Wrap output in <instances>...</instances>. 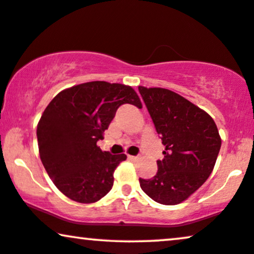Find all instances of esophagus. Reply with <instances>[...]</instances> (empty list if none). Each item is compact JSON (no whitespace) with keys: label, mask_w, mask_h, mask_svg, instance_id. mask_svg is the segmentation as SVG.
<instances>
[{"label":"esophagus","mask_w":254,"mask_h":254,"mask_svg":"<svg viewBox=\"0 0 254 254\" xmlns=\"http://www.w3.org/2000/svg\"><path fill=\"white\" fill-rule=\"evenodd\" d=\"M127 158L130 159V160H132V161H136V160H138V157H136V155H127Z\"/></svg>","instance_id":"1"}]
</instances>
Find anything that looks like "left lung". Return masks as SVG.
<instances>
[{
    "instance_id": "obj_1",
    "label": "left lung",
    "mask_w": 254,
    "mask_h": 254,
    "mask_svg": "<svg viewBox=\"0 0 254 254\" xmlns=\"http://www.w3.org/2000/svg\"><path fill=\"white\" fill-rule=\"evenodd\" d=\"M155 130L165 145L153 178L139 179L152 200L174 205L207 181L221 148L215 122L204 110L165 88L138 87Z\"/></svg>"
}]
</instances>
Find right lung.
Here are the masks:
<instances>
[{"label": "right lung", "instance_id": "1", "mask_svg": "<svg viewBox=\"0 0 254 254\" xmlns=\"http://www.w3.org/2000/svg\"><path fill=\"white\" fill-rule=\"evenodd\" d=\"M141 108L133 88L92 81L60 92L37 125L39 155L56 187L70 200L94 203L114 185V172L127 159L110 154L96 143L122 104Z\"/></svg>", "mask_w": 254, "mask_h": 254}]
</instances>
